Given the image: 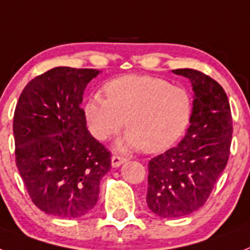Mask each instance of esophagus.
Returning a JSON list of instances; mask_svg holds the SVG:
<instances>
[{"instance_id":"esophagus-1","label":"esophagus","mask_w":250,"mask_h":250,"mask_svg":"<svg viewBox=\"0 0 250 250\" xmlns=\"http://www.w3.org/2000/svg\"><path fill=\"white\" fill-rule=\"evenodd\" d=\"M123 163H125V159L122 156H118V155H113L112 156V165L113 167H121Z\"/></svg>"}]
</instances>
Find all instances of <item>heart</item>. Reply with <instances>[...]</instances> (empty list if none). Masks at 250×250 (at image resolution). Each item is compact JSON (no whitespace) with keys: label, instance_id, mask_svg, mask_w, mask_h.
I'll use <instances>...</instances> for the list:
<instances>
[{"label":"heart","instance_id":"heart-1","mask_svg":"<svg viewBox=\"0 0 250 250\" xmlns=\"http://www.w3.org/2000/svg\"><path fill=\"white\" fill-rule=\"evenodd\" d=\"M104 91L106 99L93 96L83 113L91 133L102 141L118 133L125 121L128 132L118 142L122 150L159 152L177 142L189 125L192 96L167 80L129 75L109 81Z\"/></svg>","mask_w":250,"mask_h":250}]
</instances>
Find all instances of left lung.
<instances>
[{
  "instance_id": "left-lung-1",
  "label": "left lung",
  "mask_w": 250,
  "mask_h": 250,
  "mask_svg": "<svg viewBox=\"0 0 250 250\" xmlns=\"http://www.w3.org/2000/svg\"><path fill=\"white\" fill-rule=\"evenodd\" d=\"M173 72L190 80L194 99L183 140L148 161L146 202L164 219L190 215L206 203L228 164L232 135L231 110L221 85L192 68Z\"/></svg>"
}]
</instances>
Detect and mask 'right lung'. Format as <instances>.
Masks as SVG:
<instances>
[{
  "mask_svg": "<svg viewBox=\"0 0 250 250\" xmlns=\"http://www.w3.org/2000/svg\"><path fill=\"white\" fill-rule=\"evenodd\" d=\"M93 68L54 67L33 79L14 114L15 159L35 206L48 215L76 219L99 198L110 152L90 135L81 108Z\"/></svg>",
  "mask_w": 250,
  "mask_h": 250,
  "instance_id": "add662e5",
  "label": "right lung"
}]
</instances>
